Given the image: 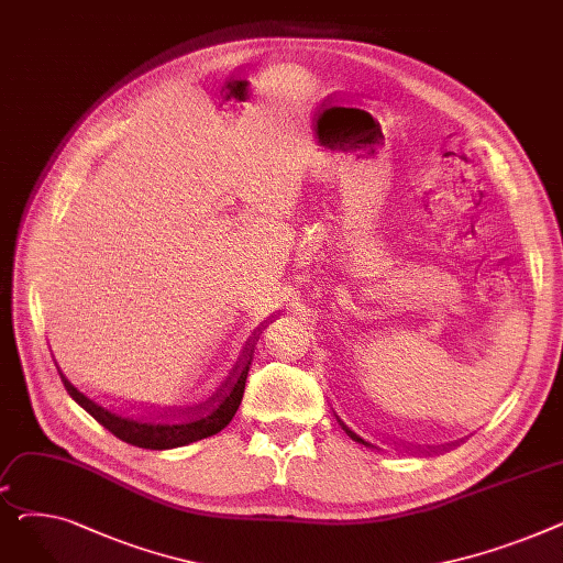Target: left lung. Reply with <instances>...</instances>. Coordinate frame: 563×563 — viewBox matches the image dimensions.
<instances>
[{
    "label": "left lung",
    "mask_w": 563,
    "mask_h": 563,
    "mask_svg": "<svg viewBox=\"0 0 563 563\" xmlns=\"http://www.w3.org/2000/svg\"><path fill=\"white\" fill-rule=\"evenodd\" d=\"M335 418H338V416H335ZM338 422H340V424H342V429H344V431H346V433H349V435H351V438H353V440H356V442H365V440H363V438H361V435H358V433H353V431H351V429H349V427H346V424H344V422H342V420H340V418H338ZM365 445H367V442H365Z\"/></svg>",
    "instance_id": "1"
}]
</instances>
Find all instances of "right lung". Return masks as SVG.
<instances>
[{
  "mask_svg": "<svg viewBox=\"0 0 563 563\" xmlns=\"http://www.w3.org/2000/svg\"><path fill=\"white\" fill-rule=\"evenodd\" d=\"M260 333V329L253 333L255 338L249 342L242 358L236 361L228 380L217 390V395H212L210 401L196 406L194 412H183V416H139V412L130 410L104 408L93 399H88L84 393H79L66 376L64 383L70 397L88 412V416H93L104 429H109L123 442H130V445L143 450L183 448L189 445V442L210 438L230 424L244 397L246 376L255 353L253 346Z\"/></svg>",
  "mask_w": 563,
  "mask_h": 563,
  "instance_id": "1",
  "label": "right lung"
}]
</instances>
